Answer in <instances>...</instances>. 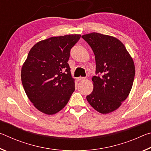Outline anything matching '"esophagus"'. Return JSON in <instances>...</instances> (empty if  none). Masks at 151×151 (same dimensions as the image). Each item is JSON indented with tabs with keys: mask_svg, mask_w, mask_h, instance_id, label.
I'll return each instance as SVG.
<instances>
[{
	"mask_svg": "<svg viewBox=\"0 0 151 151\" xmlns=\"http://www.w3.org/2000/svg\"><path fill=\"white\" fill-rule=\"evenodd\" d=\"M85 79H86V78H85V77H82V76H80V77L77 78V81H84V80H85Z\"/></svg>",
	"mask_w": 151,
	"mask_h": 151,
	"instance_id": "obj_1",
	"label": "esophagus"
}]
</instances>
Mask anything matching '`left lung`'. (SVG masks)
<instances>
[{
	"mask_svg": "<svg viewBox=\"0 0 151 151\" xmlns=\"http://www.w3.org/2000/svg\"><path fill=\"white\" fill-rule=\"evenodd\" d=\"M82 38L93 51L99 74L92 78L93 91L86 100L100 113H110L119 108L131 91L135 75L133 59L122 42L112 36L92 32Z\"/></svg>",
	"mask_w": 151,
	"mask_h": 151,
	"instance_id": "left-lung-1",
	"label": "left lung"
}]
</instances>
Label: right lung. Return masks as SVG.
Segmentation results:
<instances>
[{
    "mask_svg": "<svg viewBox=\"0 0 151 151\" xmlns=\"http://www.w3.org/2000/svg\"><path fill=\"white\" fill-rule=\"evenodd\" d=\"M81 35L53 37L33 46L21 68V81L28 98L46 114L61 111L75 91L68 64L70 50Z\"/></svg>",
    "mask_w": 151,
    "mask_h": 151,
    "instance_id": "1",
    "label": "right lung"
}]
</instances>
